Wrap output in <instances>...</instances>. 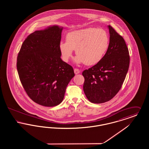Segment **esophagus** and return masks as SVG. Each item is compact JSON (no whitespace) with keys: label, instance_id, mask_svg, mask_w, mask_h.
I'll list each match as a JSON object with an SVG mask.
<instances>
[{"label":"esophagus","instance_id":"obj_1","mask_svg":"<svg viewBox=\"0 0 149 149\" xmlns=\"http://www.w3.org/2000/svg\"><path fill=\"white\" fill-rule=\"evenodd\" d=\"M74 73L75 74H78L80 73V70L78 69H74Z\"/></svg>","mask_w":149,"mask_h":149}]
</instances>
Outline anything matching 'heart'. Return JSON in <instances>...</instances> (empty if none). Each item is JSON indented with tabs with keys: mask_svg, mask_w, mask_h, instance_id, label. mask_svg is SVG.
I'll return each mask as SVG.
<instances>
[{
	"mask_svg": "<svg viewBox=\"0 0 149 149\" xmlns=\"http://www.w3.org/2000/svg\"><path fill=\"white\" fill-rule=\"evenodd\" d=\"M66 41L59 44V50L64 61L68 62L75 50L77 56L74 58L75 63L88 66L99 63L106 55L109 43L106 31L95 28L70 32L66 35Z\"/></svg>",
	"mask_w": 149,
	"mask_h": 149,
	"instance_id": "obj_1",
	"label": "heart"
}]
</instances>
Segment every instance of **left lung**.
Wrapping results in <instances>:
<instances>
[{
  "label": "left lung",
  "mask_w": 149,
  "mask_h": 149,
  "mask_svg": "<svg viewBox=\"0 0 149 149\" xmlns=\"http://www.w3.org/2000/svg\"><path fill=\"white\" fill-rule=\"evenodd\" d=\"M109 43L106 54L96 65L85 70L83 90L93 103H103L112 99L120 90L130 65V55L123 38L108 26Z\"/></svg>",
  "instance_id": "left-lung-1"
}]
</instances>
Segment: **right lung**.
I'll return each instance as SVG.
<instances>
[{
  "mask_svg": "<svg viewBox=\"0 0 149 149\" xmlns=\"http://www.w3.org/2000/svg\"><path fill=\"white\" fill-rule=\"evenodd\" d=\"M63 29L55 25L36 31L24 41L17 56L22 84L29 97L43 106L60 104L75 75L72 67L60 57Z\"/></svg>",
  "mask_w": 149,
  "mask_h": 149,
  "instance_id": "1",
  "label": "right lung"
}]
</instances>
